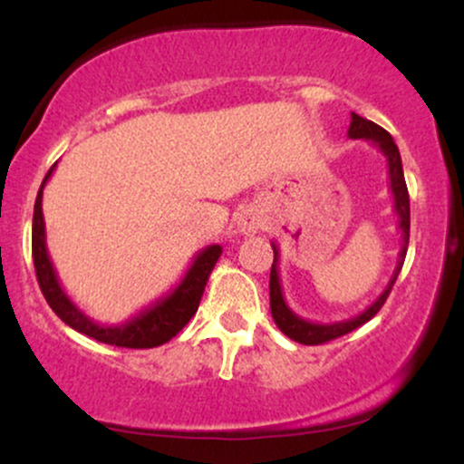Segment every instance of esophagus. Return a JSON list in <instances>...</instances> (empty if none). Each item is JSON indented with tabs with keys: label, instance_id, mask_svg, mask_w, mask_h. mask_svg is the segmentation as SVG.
Returning <instances> with one entry per match:
<instances>
[{
	"label": "esophagus",
	"instance_id": "esophagus-1",
	"mask_svg": "<svg viewBox=\"0 0 464 464\" xmlns=\"http://www.w3.org/2000/svg\"><path fill=\"white\" fill-rule=\"evenodd\" d=\"M259 227V220L255 216H244L242 220H239V228H242L244 233H250V231H255V228Z\"/></svg>",
	"mask_w": 464,
	"mask_h": 464
}]
</instances>
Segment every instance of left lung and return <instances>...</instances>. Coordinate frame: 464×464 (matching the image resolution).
Instances as JSON below:
<instances>
[{
    "label": "left lung",
    "mask_w": 464,
    "mask_h": 464,
    "mask_svg": "<svg viewBox=\"0 0 464 464\" xmlns=\"http://www.w3.org/2000/svg\"><path fill=\"white\" fill-rule=\"evenodd\" d=\"M347 135L351 140H366L371 143H375L380 148L382 154L386 157L388 163V179H391V194H392V209H395L397 216V228L401 233V250H399V262L395 266V273H392L391 281L384 287L380 296L366 307L364 312H360L358 316L349 318V321H338V323H312L307 318H301L299 314H295L287 307V303L284 299V290H281V281H279V270H276V264H279V248H276L275 242L273 250H275V262L273 268H270V312H273V318L276 323V327L284 332L287 338L295 340V343L301 344H323L329 343V340L340 338V335L353 332L358 329L360 324H364L366 321H371L380 307L384 305V301L391 295L392 285H395L399 270H401L403 259H406V250H408V239H410V196H408V188H406V179H403V168H401V154H399L397 143L392 141V137L377 126L375 121L364 120V117L351 113V126Z\"/></svg>",
    "instance_id": "left-lung-1"
}]
</instances>
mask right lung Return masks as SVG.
<instances>
[{
  "mask_svg": "<svg viewBox=\"0 0 464 464\" xmlns=\"http://www.w3.org/2000/svg\"><path fill=\"white\" fill-rule=\"evenodd\" d=\"M54 168L56 163L52 165L50 172L45 174L44 183H41V189L36 194L34 202V218H32V259H34L36 279H39L45 301L50 303V307L56 312V316L63 323H67L69 327L76 329L80 334L89 335V338L98 340V343L115 344V347L126 349H152L172 340L189 323V318L194 316L196 310H198L207 279H209L218 257L222 255L220 244H211V246L202 248L174 290H169L159 301L143 307L140 314H135L126 323H95L65 295V290H63L61 281L56 276L54 264H52L50 255H47L44 188L47 180H50L52 172H54Z\"/></svg>",
  "mask_w": 464,
  "mask_h": 464,
  "instance_id": "1",
  "label": "right lung"
}]
</instances>
